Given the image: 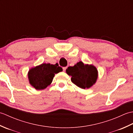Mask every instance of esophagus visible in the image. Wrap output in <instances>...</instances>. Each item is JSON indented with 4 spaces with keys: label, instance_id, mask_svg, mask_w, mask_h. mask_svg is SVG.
<instances>
[{
    "label": "esophagus",
    "instance_id": "esophagus-1",
    "mask_svg": "<svg viewBox=\"0 0 133 133\" xmlns=\"http://www.w3.org/2000/svg\"><path fill=\"white\" fill-rule=\"evenodd\" d=\"M66 69H67V67H63V71H66Z\"/></svg>",
    "mask_w": 133,
    "mask_h": 133
}]
</instances>
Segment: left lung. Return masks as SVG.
<instances>
[{
    "label": "left lung",
    "instance_id": "8db88e82",
    "mask_svg": "<svg viewBox=\"0 0 133 133\" xmlns=\"http://www.w3.org/2000/svg\"><path fill=\"white\" fill-rule=\"evenodd\" d=\"M71 77V82L81 89H89L94 84L98 79V72L92 64H84L79 62L74 66H70L66 70Z\"/></svg>",
    "mask_w": 133,
    "mask_h": 133
}]
</instances>
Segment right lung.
Here are the masks:
<instances>
[{"instance_id":"1","label":"right lung","mask_w":133,"mask_h":133,"mask_svg":"<svg viewBox=\"0 0 133 133\" xmlns=\"http://www.w3.org/2000/svg\"><path fill=\"white\" fill-rule=\"evenodd\" d=\"M62 71L58 63H42L30 69L28 72L29 83L36 90H43L52 83L55 74Z\"/></svg>"}]
</instances>
